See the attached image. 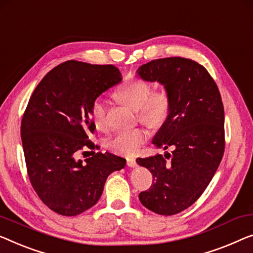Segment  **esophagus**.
<instances>
[{
    "instance_id": "34e87169",
    "label": "esophagus",
    "mask_w": 253,
    "mask_h": 253,
    "mask_svg": "<svg viewBox=\"0 0 253 253\" xmlns=\"http://www.w3.org/2000/svg\"><path fill=\"white\" fill-rule=\"evenodd\" d=\"M136 160L134 158H127V166L128 167H136Z\"/></svg>"
}]
</instances>
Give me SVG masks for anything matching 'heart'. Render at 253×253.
I'll return each mask as SVG.
<instances>
[{
    "instance_id": "1",
    "label": "heart",
    "mask_w": 253,
    "mask_h": 253,
    "mask_svg": "<svg viewBox=\"0 0 253 253\" xmlns=\"http://www.w3.org/2000/svg\"><path fill=\"white\" fill-rule=\"evenodd\" d=\"M116 99L137 112L141 122L158 127L163 125L170 111V94L166 88L152 90L148 82L138 78L129 79L120 85L115 92ZM94 126L99 130L108 128L105 119V107L101 100H95L90 109ZM148 131L143 128L122 130L107 141V148L118 154H135L148 139Z\"/></svg>"
}]
</instances>
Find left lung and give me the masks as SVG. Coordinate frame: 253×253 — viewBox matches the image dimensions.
Returning a JSON list of instances; mask_svg holds the SVG:
<instances>
[{"mask_svg":"<svg viewBox=\"0 0 253 253\" xmlns=\"http://www.w3.org/2000/svg\"><path fill=\"white\" fill-rule=\"evenodd\" d=\"M136 73L144 81L159 82L170 94V111L152 143L158 149L174 151L165 157L138 158L136 163L153 176L149 190L139 193V201L153 212L171 216L201 197L220 164L224 105L208 70L191 59L152 60Z\"/></svg>","mask_w":253,"mask_h":253,"instance_id":"1","label":"left lung"}]
</instances>
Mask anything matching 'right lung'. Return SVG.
<instances>
[{"mask_svg": "<svg viewBox=\"0 0 253 253\" xmlns=\"http://www.w3.org/2000/svg\"><path fill=\"white\" fill-rule=\"evenodd\" d=\"M122 79L112 65L69 60L48 71L30 96L21 120L26 167L39 198L56 213L92 208L108 176L125 167L126 159L109 152L77 159L84 148H95L88 139L95 129L93 102Z\"/></svg>", "mask_w": 253, "mask_h": 253, "instance_id": "add662e5", "label": "right lung"}]
</instances>
